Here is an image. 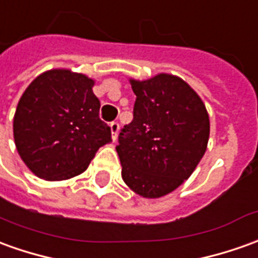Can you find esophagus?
<instances>
[{
  "instance_id": "esophagus-1",
  "label": "esophagus",
  "mask_w": 258,
  "mask_h": 258,
  "mask_svg": "<svg viewBox=\"0 0 258 258\" xmlns=\"http://www.w3.org/2000/svg\"><path fill=\"white\" fill-rule=\"evenodd\" d=\"M109 126H111V133H112V139L116 140V138H118V133H119V123L118 122H111L109 123Z\"/></svg>"
}]
</instances>
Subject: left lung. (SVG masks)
Instances as JSON below:
<instances>
[{"instance_id": "1", "label": "left lung", "mask_w": 258, "mask_h": 258, "mask_svg": "<svg viewBox=\"0 0 258 258\" xmlns=\"http://www.w3.org/2000/svg\"><path fill=\"white\" fill-rule=\"evenodd\" d=\"M136 95L131 123L116 152L126 185L145 198L167 195L192 174L209 139V116L198 94L180 77L131 80Z\"/></svg>"}]
</instances>
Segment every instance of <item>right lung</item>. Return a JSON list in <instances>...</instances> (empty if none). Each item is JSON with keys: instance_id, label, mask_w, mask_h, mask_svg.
Returning <instances> with one entry per match:
<instances>
[{"instance_id": "obj_1", "label": "right lung", "mask_w": 258, "mask_h": 258, "mask_svg": "<svg viewBox=\"0 0 258 258\" xmlns=\"http://www.w3.org/2000/svg\"><path fill=\"white\" fill-rule=\"evenodd\" d=\"M94 81L70 70L40 74L25 90L14 116L17 150L39 178L69 180L87 170L111 127L99 119Z\"/></svg>"}]
</instances>
